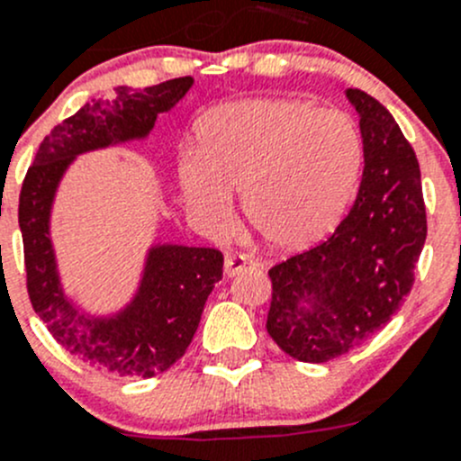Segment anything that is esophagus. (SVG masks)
<instances>
[{
  "instance_id": "34e87169",
  "label": "esophagus",
  "mask_w": 461,
  "mask_h": 461,
  "mask_svg": "<svg viewBox=\"0 0 461 461\" xmlns=\"http://www.w3.org/2000/svg\"><path fill=\"white\" fill-rule=\"evenodd\" d=\"M248 265H252V258H249L248 254L230 252L225 257V274L231 278V276H236V274H239V272H243V269L248 267Z\"/></svg>"
}]
</instances>
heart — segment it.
<instances>
[{"instance_id": "obj_1", "label": "heart", "mask_w": 461, "mask_h": 461, "mask_svg": "<svg viewBox=\"0 0 461 461\" xmlns=\"http://www.w3.org/2000/svg\"><path fill=\"white\" fill-rule=\"evenodd\" d=\"M176 162L180 192L204 227L243 213L276 249H305L337 227L359 183L364 138L352 115L287 97L236 100L196 124Z\"/></svg>"}]
</instances>
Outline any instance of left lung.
I'll return each mask as SVG.
<instances>
[{"mask_svg": "<svg viewBox=\"0 0 461 461\" xmlns=\"http://www.w3.org/2000/svg\"><path fill=\"white\" fill-rule=\"evenodd\" d=\"M364 176L350 213L325 243L269 269L267 332L283 352L325 364L364 343L402 308L426 243L420 162L390 111L359 88Z\"/></svg>", "mask_w": 461, "mask_h": 461, "instance_id": "1", "label": "left lung"}]
</instances>
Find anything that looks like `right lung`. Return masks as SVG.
Returning <instances> with one entry per match:
<instances>
[{"instance_id": "obj_1", "label": "right lung", "mask_w": 461, "mask_h": 461, "mask_svg": "<svg viewBox=\"0 0 461 461\" xmlns=\"http://www.w3.org/2000/svg\"><path fill=\"white\" fill-rule=\"evenodd\" d=\"M192 86L194 77H176L147 88L118 86L88 102L41 140L22 185L20 230L32 310L71 355L120 376L160 375L185 355L207 296L222 278V254L153 239L131 296L106 312L88 310L64 287L50 231L55 198L77 158L144 142L158 115L174 111Z\"/></svg>"}]
</instances>
